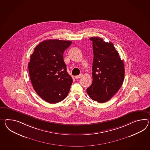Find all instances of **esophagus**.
I'll return each mask as SVG.
<instances>
[{
    "instance_id": "esophagus-1",
    "label": "esophagus",
    "mask_w": 150,
    "mask_h": 150,
    "mask_svg": "<svg viewBox=\"0 0 150 150\" xmlns=\"http://www.w3.org/2000/svg\"><path fill=\"white\" fill-rule=\"evenodd\" d=\"M82 76H83V75H82V74H80L79 75H77V76H75V77L76 79H78L80 78V77H82Z\"/></svg>"
}]
</instances>
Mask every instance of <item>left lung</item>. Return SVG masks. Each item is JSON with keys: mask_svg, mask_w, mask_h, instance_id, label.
Masks as SVG:
<instances>
[{"mask_svg": "<svg viewBox=\"0 0 150 150\" xmlns=\"http://www.w3.org/2000/svg\"><path fill=\"white\" fill-rule=\"evenodd\" d=\"M90 40L94 54L93 82L87 93L92 100L103 103L110 100L122 84L124 62L112 43L105 42L98 37H92Z\"/></svg>", "mask_w": 150, "mask_h": 150, "instance_id": "8db88e82", "label": "left lung"}]
</instances>
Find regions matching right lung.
I'll return each instance as SVG.
<instances>
[{"mask_svg": "<svg viewBox=\"0 0 150 150\" xmlns=\"http://www.w3.org/2000/svg\"><path fill=\"white\" fill-rule=\"evenodd\" d=\"M71 43L70 40H44L30 56L28 69L33 89L50 103L65 99L73 83L63 60L64 51Z\"/></svg>", "mask_w": 150, "mask_h": 150, "instance_id": "right-lung-1", "label": "right lung"}]
</instances>
